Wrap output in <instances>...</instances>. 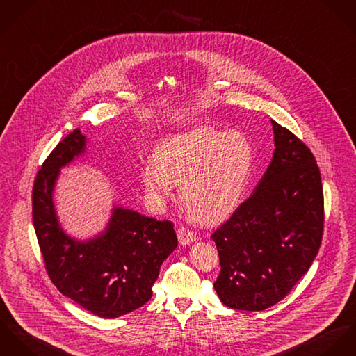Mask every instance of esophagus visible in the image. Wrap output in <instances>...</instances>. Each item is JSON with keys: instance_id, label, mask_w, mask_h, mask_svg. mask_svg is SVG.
<instances>
[{"instance_id": "obj_1", "label": "esophagus", "mask_w": 356, "mask_h": 356, "mask_svg": "<svg viewBox=\"0 0 356 356\" xmlns=\"http://www.w3.org/2000/svg\"><path fill=\"white\" fill-rule=\"evenodd\" d=\"M177 237H179V243L183 244V245L191 244L193 241L197 240V235L193 231H190V229H187L184 227H180L177 229Z\"/></svg>"}]
</instances>
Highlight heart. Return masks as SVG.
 Returning <instances> with one entry per match:
<instances>
[{"label": "heart", "instance_id": "1", "mask_svg": "<svg viewBox=\"0 0 356 356\" xmlns=\"http://www.w3.org/2000/svg\"><path fill=\"white\" fill-rule=\"evenodd\" d=\"M143 169L142 183L157 199L181 186L188 214L203 224L224 221L241 204L254 166V149L240 131L197 127L165 139Z\"/></svg>", "mask_w": 356, "mask_h": 356}]
</instances>
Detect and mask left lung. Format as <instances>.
<instances>
[{"mask_svg":"<svg viewBox=\"0 0 356 356\" xmlns=\"http://www.w3.org/2000/svg\"><path fill=\"white\" fill-rule=\"evenodd\" d=\"M275 153L257 188L218 229L214 289L235 310L261 312L306 275L323 232V190L312 150L272 120Z\"/></svg>","mask_w":356,"mask_h":356,"instance_id":"left-lung-1","label":"left lung"}]
</instances>
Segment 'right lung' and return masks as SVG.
<instances>
[{"label": "right lung", "instance_id": "add662e5", "mask_svg": "<svg viewBox=\"0 0 356 356\" xmlns=\"http://www.w3.org/2000/svg\"><path fill=\"white\" fill-rule=\"evenodd\" d=\"M86 138L75 129L49 154L33 187V222L46 272L64 295L102 318H118L146 305L162 262L177 247L172 221L115 207L105 232L88 241L71 238L58 224L53 188L80 156Z\"/></svg>", "mask_w": 356, "mask_h": 356}]
</instances>
